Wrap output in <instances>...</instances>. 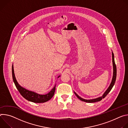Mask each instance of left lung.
Returning <instances> with one entry per match:
<instances>
[{
  "label": "left lung",
  "mask_w": 128,
  "mask_h": 128,
  "mask_svg": "<svg viewBox=\"0 0 128 128\" xmlns=\"http://www.w3.org/2000/svg\"><path fill=\"white\" fill-rule=\"evenodd\" d=\"M112 64H113V77H112V81L111 82V83L110 84L109 86L107 89V90L105 91V92L103 94L102 96H100V97H98V98H94V99H90V100H86V99H84V98H81L80 96H79L75 92H74V94H75V95L77 96V97L79 99V100H80L82 101H84V102H87V103H94V102H98V101H100L101 100H102V99L104 98L110 92V90L112 88L113 86H114L115 82H116V64H115V62H114V54H113V53L112 51Z\"/></svg>",
  "instance_id": "1"
}]
</instances>
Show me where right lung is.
Here are the masks:
<instances>
[{"label": "right lung", "instance_id": "1", "mask_svg": "<svg viewBox=\"0 0 128 128\" xmlns=\"http://www.w3.org/2000/svg\"><path fill=\"white\" fill-rule=\"evenodd\" d=\"M12 76L14 82L15 84L16 88L21 96L28 101L36 103H44L50 100L54 96L55 91L56 84L55 85L54 87L50 91V92L46 94H40L34 92L26 90L25 88L22 87L18 83L16 79L15 73H14L13 64L12 65ZM60 76V75L58 76V78H59Z\"/></svg>", "mask_w": 128, "mask_h": 128}]
</instances>
